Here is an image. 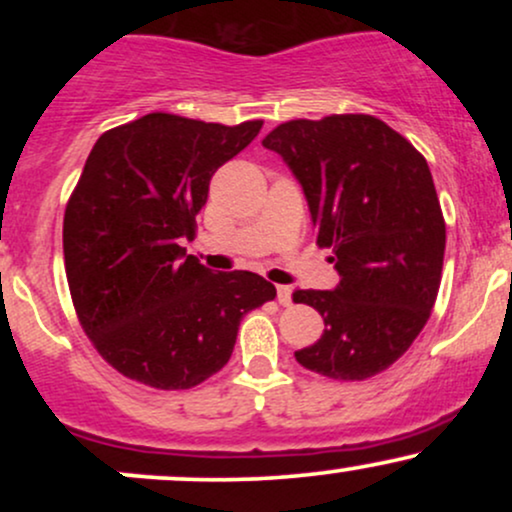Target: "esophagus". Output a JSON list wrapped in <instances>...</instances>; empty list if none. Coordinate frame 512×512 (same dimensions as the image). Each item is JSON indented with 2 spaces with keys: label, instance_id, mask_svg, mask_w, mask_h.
I'll return each mask as SVG.
<instances>
[{
  "label": "esophagus",
  "instance_id": "obj_1",
  "mask_svg": "<svg viewBox=\"0 0 512 512\" xmlns=\"http://www.w3.org/2000/svg\"><path fill=\"white\" fill-rule=\"evenodd\" d=\"M276 301L279 305H291V286H276Z\"/></svg>",
  "mask_w": 512,
  "mask_h": 512
}]
</instances>
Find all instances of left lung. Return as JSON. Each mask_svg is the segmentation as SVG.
Returning <instances> with one entry per match:
<instances>
[{"label": "left lung", "instance_id": "left-lung-1", "mask_svg": "<svg viewBox=\"0 0 512 512\" xmlns=\"http://www.w3.org/2000/svg\"><path fill=\"white\" fill-rule=\"evenodd\" d=\"M262 144L303 185L317 245L342 276L334 291H293L325 320L296 361L344 383L383 373L424 330L440 289L445 219L426 158L363 113L289 120Z\"/></svg>", "mask_w": 512, "mask_h": 512}]
</instances>
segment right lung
<instances>
[{
	"label": "right lung",
	"mask_w": 512,
	"mask_h": 512,
	"mask_svg": "<svg viewBox=\"0 0 512 512\" xmlns=\"http://www.w3.org/2000/svg\"><path fill=\"white\" fill-rule=\"evenodd\" d=\"M149 113L101 134L64 209V272L96 351L129 380L190 390L226 366L243 315L274 301L260 274L185 255L209 180L260 134Z\"/></svg>",
	"instance_id": "right-lung-1"
}]
</instances>
